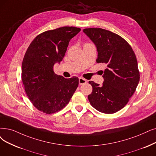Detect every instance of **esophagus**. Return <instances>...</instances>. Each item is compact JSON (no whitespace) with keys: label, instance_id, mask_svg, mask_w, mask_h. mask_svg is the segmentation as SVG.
<instances>
[{"label":"esophagus","instance_id":"1","mask_svg":"<svg viewBox=\"0 0 156 156\" xmlns=\"http://www.w3.org/2000/svg\"><path fill=\"white\" fill-rule=\"evenodd\" d=\"M87 83V80L82 77H80L79 79V83L80 85H82V84H86Z\"/></svg>","mask_w":156,"mask_h":156}]
</instances>
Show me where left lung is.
<instances>
[{"instance_id":"1","label":"left lung","mask_w":156,"mask_h":156,"mask_svg":"<svg viewBox=\"0 0 156 156\" xmlns=\"http://www.w3.org/2000/svg\"><path fill=\"white\" fill-rule=\"evenodd\" d=\"M83 32L96 46L97 63L107 66L102 85L89 81L93 88L88 95L90 103L101 113H115L127 104L139 83L135 54L125 40L109 30L88 28Z\"/></svg>"}]
</instances>
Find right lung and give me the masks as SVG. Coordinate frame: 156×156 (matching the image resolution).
I'll return each mask as SVG.
<instances>
[{"label": "right lung", "instance_id": "obj_1", "mask_svg": "<svg viewBox=\"0 0 156 156\" xmlns=\"http://www.w3.org/2000/svg\"><path fill=\"white\" fill-rule=\"evenodd\" d=\"M80 28L63 27L45 31L31 42L22 61V80L34 106L46 114L64 108L79 85V79H65L54 72L63 60L70 40Z\"/></svg>", "mask_w": 156, "mask_h": 156}]
</instances>
